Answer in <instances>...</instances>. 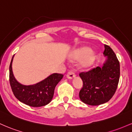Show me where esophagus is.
<instances>
[{
    "label": "esophagus",
    "instance_id": "obj_1",
    "mask_svg": "<svg viewBox=\"0 0 132 132\" xmlns=\"http://www.w3.org/2000/svg\"><path fill=\"white\" fill-rule=\"evenodd\" d=\"M75 77V74L73 72H72V71H69L67 73V77L69 78V79H72V78H73Z\"/></svg>",
    "mask_w": 132,
    "mask_h": 132
}]
</instances>
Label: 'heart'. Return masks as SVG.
<instances>
[{"label": "heart", "instance_id": "heart-1", "mask_svg": "<svg viewBox=\"0 0 132 132\" xmlns=\"http://www.w3.org/2000/svg\"><path fill=\"white\" fill-rule=\"evenodd\" d=\"M96 58V53L92 51L88 47H84L79 48L74 54L73 59L75 60L82 59L80 65L82 68H88L93 64Z\"/></svg>", "mask_w": 132, "mask_h": 132}]
</instances>
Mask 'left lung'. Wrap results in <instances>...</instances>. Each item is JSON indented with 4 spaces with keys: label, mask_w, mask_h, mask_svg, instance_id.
Returning a JSON list of instances; mask_svg holds the SVG:
<instances>
[{
    "label": "left lung",
    "mask_w": 132,
    "mask_h": 132,
    "mask_svg": "<svg viewBox=\"0 0 132 132\" xmlns=\"http://www.w3.org/2000/svg\"><path fill=\"white\" fill-rule=\"evenodd\" d=\"M104 47L103 55L106 59L103 65L79 74L84 84L79 97L90 105H99L109 102L115 94L119 82V61L109 45Z\"/></svg>",
    "instance_id": "1"
}]
</instances>
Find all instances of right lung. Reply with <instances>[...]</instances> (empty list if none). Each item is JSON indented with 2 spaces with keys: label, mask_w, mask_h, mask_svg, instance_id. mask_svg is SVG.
Instances as JSON below:
<instances>
[{
  "label": "right lung",
  "mask_w": 132,
  "mask_h": 132,
  "mask_svg": "<svg viewBox=\"0 0 132 132\" xmlns=\"http://www.w3.org/2000/svg\"><path fill=\"white\" fill-rule=\"evenodd\" d=\"M13 59L9 66V81L13 94L20 102L33 107L45 106L51 102L56 85L61 80L63 75L53 73L36 84L24 85L17 82L12 72Z\"/></svg>",
  "instance_id": "obj_1"
}]
</instances>
